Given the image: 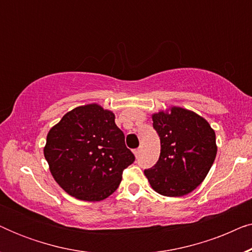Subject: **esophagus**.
I'll list each match as a JSON object with an SVG mask.
<instances>
[{"instance_id": "1", "label": "esophagus", "mask_w": 252, "mask_h": 252, "mask_svg": "<svg viewBox=\"0 0 252 252\" xmlns=\"http://www.w3.org/2000/svg\"><path fill=\"white\" fill-rule=\"evenodd\" d=\"M140 154H141V148H137V149L134 150V155H135L136 157H139Z\"/></svg>"}]
</instances>
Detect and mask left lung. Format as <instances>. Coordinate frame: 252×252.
<instances>
[{"label":"left lung","instance_id":"8db88e82","mask_svg":"<svg viewBox=\"0 0 252 252\" xmlns=\"http://www.w3.org/2000/svg\"><path fill=\"white\" fill-rule=\"evenodd\" d=\"M153 122L160 139V155L144 174L158 194L187 195L202 184L215 161V130L201 116L177 106L170 113H155Z\"/></svg>","mask_w":252,"mask_h":252}]
</instances>
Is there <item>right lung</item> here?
Here are the masks:
<instances>
[{"mask_svg": "<svg viewBox=\"0 0 252 252\" xmlns=\"http://www.w3.org/2000/svg\"><path fill=\"white\" fill-rule=\"evenodd\" d=\"M44 157L58 185L82 201H102L116 191L135 156L115 115L97 104L78 106L49 130Z\"/></svg>", "mask_w": 252, "mask_h": 252, "instance_id": "right-lung-1", "label": "right lung"}]
</instances>
